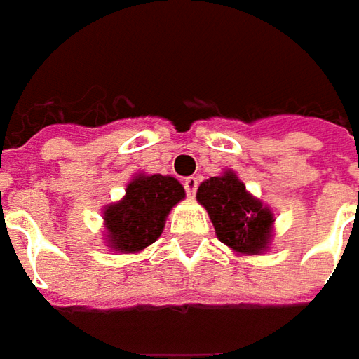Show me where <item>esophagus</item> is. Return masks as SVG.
Segmentation results:
<instances>
[{
	"label": "esophagus",
	"instance_id": "esophagus-1",
	"mask_svg": "<svg viewBox=\"0 0 359 359\" xmlns=\"http://www.w3.org/2000/svg\"><path fill=\"white\" fill-rule=\"evenodd\" d=\"M197 185H199V180L197 177H185L184 180V187H185V194L189 197H194L196 196V191H197Z\"/></svg>",
	"mask_w": 359,
	"mask_h": 359
}]
</instances>
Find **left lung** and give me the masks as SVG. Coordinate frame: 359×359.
Returning <instances> with one entry per match:
<instances>
[{
    "label": "left lung",
    "instance_id": "left-lung-1",
    "mask_svg": "<svg viewBox=\"0 0 359 359\" xmlns=\"http://www.w3.org/2000/svg\"><path fill=\"white\" fill-rule=\"evenodd\" d=\"M197 201L208 209L219 241L245 255L264 251L273 213L245 189L233 172L203 182L197 189Z\"/></svg>",
    "mask_w": 359,
    "mask_h": 359
}]
</instances>
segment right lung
Here are the masks:
<instances>
[{"label":"right lung","instance_id":"add662e5","mask_svg":"<svg viewBox=\"0 0 359 359\" xmlns=\"http://www.w3.org/2000/svg\"><path fill=\"white\" fill-rule=\"evenodd\" d=\"M185 197L182 184L170 175H140L126 187V196L104 211L108 243L120 252L146 249L162 235L170 209Z\"/></svg>","mask_w":359,"mask_h":359}]
</instances>
